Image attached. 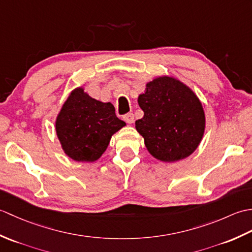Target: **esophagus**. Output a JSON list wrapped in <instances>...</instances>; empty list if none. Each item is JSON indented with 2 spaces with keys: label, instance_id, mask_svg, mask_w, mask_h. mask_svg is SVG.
<instances>
[{
  "label": "esophagus",
  "instance_id": "esophagus-1",
  "mask_svg": "<svg viewBox=\"0 0 252 252\" xmlns=\"http://www.w3.org/2000/svg\"><path fill=\"white\" fill-rule=\"evenodd\" d=\"M123 120H125L126 123H133L134 122V115L132 114V112H129V114H126L123 116Z\"/></svg>",
  "mask_w": 252,
  "mask_h": 252
}]
</instances>
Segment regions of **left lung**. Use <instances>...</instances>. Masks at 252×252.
<instances>
[{
	"instance_id": "obj_1",
	"label": "left lung",
	"mask_w": 252,
	"mask_h": 252,
	"mask_svg": "<svg viewBox=\"0 0 252 252\" xmlns=\"http://www.w3.org/2000/svg\"><path fill=\"white\" fill-rule=\"evenodd\" d=\"M137 103L144 111L135 121L148 153L162 162H175L194 153L206 130L200 99L189 87L171 76L146 83Z\"/></svg>"
}]
</instances>
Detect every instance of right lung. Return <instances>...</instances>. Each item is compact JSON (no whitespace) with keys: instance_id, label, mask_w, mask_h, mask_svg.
<instances>
[{"instance_id":"add662e5","label":"right lung","mask_w":252,"mask_h":252,"mask_svg":"<svg viewBox=\"0 0 252 252\" xmlns=\"http://www.w3.org/2000/svg\"><path fill=\"white\" fill-rule=\"evenodd\" d=\"M126 126L116 116L114 105L91 97L83 87H78L58 112L55 131L66 156L94 162L105 153L111 136Z\"/></svg>"}]
</instances>
